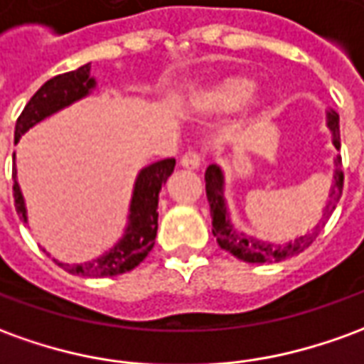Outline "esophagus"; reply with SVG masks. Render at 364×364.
<instances>
[{"label":"esophagus","mask_w":364,"mask_h":364,"mask_svg":"<svg viewBox=\"0 0 364 364\" xmlns=\"http://www.w3.org/2000/svg\"><path fill=\"white\" fill-rule=\"evenodd\" d=\"M200 164H203V157H200L197 151H187V154L181 157V165L185 169H199Z\"/></svg>","instance_id":"1"}]
</instances>
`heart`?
Listing matches in <instances>:
<instances>
[{
	"label": "heart",
	"mask_w": 364,
	"mask_h": 364,
	"mask_svg": "<svg viewBox=\"0 0 364 364\" xmlns=\"http://www.w3.org/2000/svg\"><path fill=\"white\" fill-rule=\"evenodd\" d=\"M254 82L246 75H225L191 92V110L200 116H220L242 106L246 114H252L260 106V98L254 96Z\"/></svg>",
	"instance_id": "obj_1"
}]
</instances>
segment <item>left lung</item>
I'll return each mask as SVG.
<instances>
[{
    "instance_id": "1",
    "label": "left lung",
    "mask_w": 364,
    "mask_h": 364,
    "mask_svg": "<svg viewBox=\"0 0 364 364\" xmlns=\"http://www.w3.org/2000/svg\"><path fill=\"white\" fill-rule=\"evenodd\" d=\"M327 126L333 134V144L339 147V116L337 112H327ZM205 189H207V199L210 205V217H213V235L217 238L218 246L236 256L238 260L250 262V264H264V262H282L304 252L309 244L314 242V235H317L325 223L329 220L331 213L337 207V203L341 199L343 193V169H341V157L337 161V169L333 175L331 193L329 200L323 208V217L319 220V225L315 226L311 235L297 236L296 240H289L288 244H274V242H262L256 238H250L244 232H236L235 226L230 225L228 210L225 203V173L218 165H208L205 171Z\"/></svg>"
}]
</instances>
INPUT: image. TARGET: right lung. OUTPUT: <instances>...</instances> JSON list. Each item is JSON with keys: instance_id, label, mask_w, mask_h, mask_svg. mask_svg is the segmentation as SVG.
<instances>
[{"instance_id": "obj_1", "label": "right lung", "mask_w": 364, "mask_h": 364, "mask_svg": "<svg viewBox=\"0 0 364 364\" xmlns=\"http://www.w3.org/2000/svg\"><path fill=\"white\" fill-rule=\"evenodd\" d=\"M96 80L90 76V63L85 67L65 73V75L53 76L45 85L41 86L37 92L33 94L31 100L23 108L21 116L15 124V144L19 141L23 134L41 120L55 112L67 108L76 100L85 98L92 92ZM15 157V154H14ZM175 159L167 157L161 161L147 165L138 173L134 193H132V203H129L128 226L124 230L118 244H114L108 252H104L100 258L85 264H63L55 260L65 268L68 274L76 276H90V278H108V276H118L124 272L134 270L139 262H144L149 250L156 244L157 235V200H159V191L161 185L167 181V177L173 173ZM14 199L17 215L21 217L23 223H27V208L23 200L21 189L17 183V171L14 169Z\"/></svg>"}]
</instances>
